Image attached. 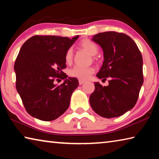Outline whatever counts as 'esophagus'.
I'll return each mask as SVG.
<instances>
[{"label": "esophagus", "mask_w": 159, "mask_h": 159, "mask_svg": "<svg viewBox=\"0 0 159 159\" xmlns=\"http://www.w3.org/2000/svg\"><path fill=\"white\" fill-rule=\"evenodd\" d=\"M85 80H79V85H83V83H85Z\"/></svg>", "instance_id": "34e87169"}]
</instances>
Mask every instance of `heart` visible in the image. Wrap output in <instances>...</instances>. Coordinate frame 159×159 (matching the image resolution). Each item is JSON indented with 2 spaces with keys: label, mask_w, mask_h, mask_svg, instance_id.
Listing matches in <instances>:
<instances>
[{
  "label": "heart",
  "mask_w": 159,
  "mask_h": 159,
  "mask_svg": "<svg viewBox=\"0 0 159 159\" xmlns=\"http://www.w3.org/2000/svg\"><path fill=\"white\" fill-rule=\"evenodd\" d=\"M80 45L83 49L89 52L91 55H95L98 52V47L96 43L89 39H83L80 43ZM65 61L66 64H70L73 59V50L72 48H69L65 53ZM95 72V69L93 66L83 67L75 66L69 71V75L71 77L76 78L80 80H87Z\"/></svg>",
  "instance_id": "heart-1"
}]
</instances>
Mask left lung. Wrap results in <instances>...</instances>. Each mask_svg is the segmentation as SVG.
Returning a JSON list of instances; mask_svg holds the SVG:
<instances>
[{"instance_id": "8db88e82", "label": "left lung", "mask_w": 159, "mask_h": 159, "mask_svg": "<svg viewBox=\"0 0 159 159\" xmlns=\"http://www.w3.org/2000/svg\"><path fill=\"white\" fill-rule=\"evenodd\" d=\"M92 40L104 52L103 64L97 76L109 80L107 86L95 83L90 106L102 117H118L133 109L138 101L144 82L142 54L133 40L123 33L102 32Z\"/></svg>"}]
</instances>
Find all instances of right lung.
I'll list each match as a JSON object with an SVG mask.
<instances>
[{"mask_svg": "<svg viewBox=\"0 0 159 159\" xmlns=\"http://www.w3.org/2000/svg\"><path fill=\"white\" fill-rule=\"evenodd\" d=\"M78 38L36 35L21 46L14 65L16 88L31 116L50 121L68 109L79 80L76 78L67 79L62 70L66 67V50ZM59 78L64 80V83L54 84Z\"/></svg>", "mask_w": 159, "mask_h": 159, "instance_id": "obj_1", "label": "right lung"}]
</instances>
